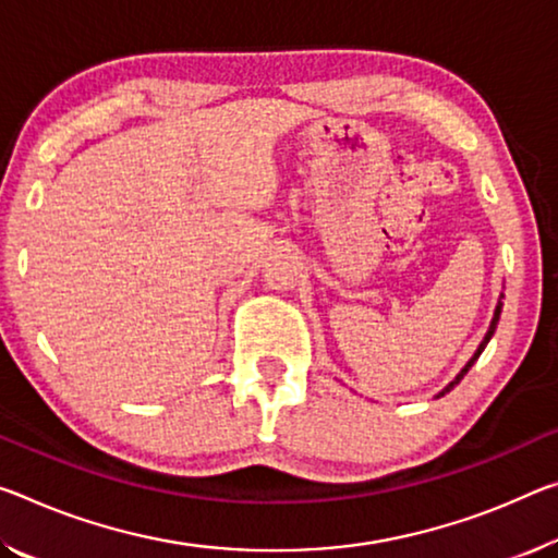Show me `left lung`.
Returning <instances> with one entry per match:
<instances>
[{
	"mask_svg": "<svg viewBox=\"0 0 558 558\" xmlns=\"http://www.w3.org/2000/svg\"><path fill=\"white\" fill-rule=\"evenodd\" d=\"M501 298L504 295H499V303H497V307H494V317H492V323H489V330H486V335H484V340L480 342V348H476V352H474V355H472V360L470 362H466V365L462 367V369H459V375L452 379V383H449L447 387H445V390H441L439 395H437V400H439V397H445L447 392H452L454 390V387L459 385V383H462V377L466 375V373H470V369H472V365H474V362L476 360H480V355H482V352H484V348H486V344H489V340H492V335H494V330H497V323H499V315H501Z\"/></svg>",
	"mask_w": 558,
	"mask_h": 558,
	"instance_id": "left-lung-1",
	"label": "left lung"
}]
</instances>
